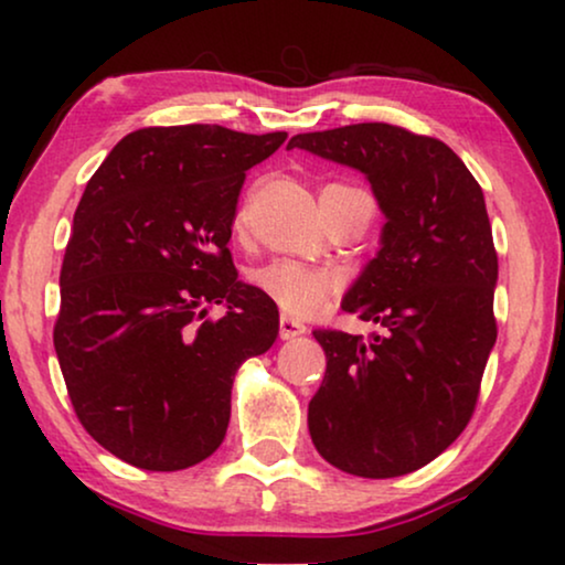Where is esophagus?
I'll use <instances>...</instances> for the list:
<instances>
[{
  "mask_svg": "<svg viewBox=\"0 0 565 565\" xmlns=\"http://www.w3.org/2000/svg\"><path fill=\"white\" fill-rule=\"evenodd\" d=\"M305 333H307L305 322L289 318V315H281V320H278V335H281L284 341H291V338H299Z\"/></svg>",
  "mask_w": 565,
  "mask_h": 565,
  "instance_id": "1",
  "label": "esophagus"
}]
</instances>
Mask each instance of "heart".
Returning a JSON list of instances; mask_svg holds the SVG:
<instances>
[{"mask_svg": "<svg viewBox=\"0 0 565 565\" xmlns=\"http://www.w3.org/2000/svg\"><path fill=\"white\" fill-rule=\"evenodd\" d=\"M349 199V195H364L356 188L330 183L320 191L322 199ZM250 222V206L243 204L235 216V232H245ZM250 284L263 297L270 299L278 310L297 318H312L326 310L330 297L338 289V276L330 268L312 266V263L295 258H274L250 270Z\"/></svg>", "mask_w": 565, "mask_h": 565, "instance_id": "heart-1", "label": "heart"}]
</instances>
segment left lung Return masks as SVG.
<instances>
[{
	"label": "left lung",
	"mask_w": 565,
	"mask_h": 565,
	"mask_svg": "<svg viewBox=\"0 0 565 565\" xmlns=\"http://www.w3.org/2000/svg\"><path fill=\"white\" fill-rule=\"evenodd\" d=\"M295 147L364 172L387 216L377 258L343 299L382 330L312 333L328 359L307 408L312 445L349 476H405L465 431L499 333L483 191L445 141L403 126L297 134Z\"/></svg>",
	"instance_id": "left-lung-1"
}]
</instances>
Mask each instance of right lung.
<instances>
[{
    "label": "right lung",
    "mask_w": 565,
    "mask_h": 565,
    "mask_svg": "<svg viewBox=\"0 0 565 565\" xmlns=\"http://www.w3.org/2000/svg\"><path fill=\"white\" fill-rule=\"evenodd\" d=\"M284 141L147 126L82 193L54 345L79 424L134 468L175 472L214 455L237 370L276 341V305L237 281L227 243L245 172ZM209 303L228 312L206 319Z\"/></svg>",
    "instance_id": "right-lung-1"
}]
</instances>
